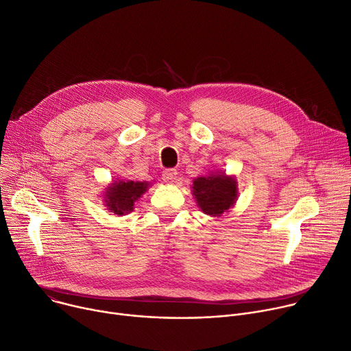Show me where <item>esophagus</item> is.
I'll use <instances>...</instances> for the list:
<instances>
[{
    "label": "esophagus",
    "mask_w": 351,
    "mask_h": 351,
    "mask_svg": "<svg viewBox=\"0 0 351 351\" xmlns=\"http://www.w3.org/2000/svg\"><path fill=\"white\" fill-rule=\"evenodd\" d=\"M176 178H178L176 169H165V171H162V179H164L165 182L173 183V182L176 180Z\"/></svg>",
    "instance_id": "obj_1"
}]
</instances>
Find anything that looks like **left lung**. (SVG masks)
I'll list each match as a JSON object with an SVG mask.
<instances>
[{"mask_svg":"<svg viewBox=\"0 0 351 351\" xmlns=\"http://www.w3.org/2000/svg\"><path fill=\"white\" fill-rule=\"evenodd\" d=\"M193 194L204 214L219 217L236 203V180L225 173L197 178L193 182Z\"/></svg>","mask_w":351,"mask_h":351,"instance_id":"1","label":"left lung"}]
</instances>
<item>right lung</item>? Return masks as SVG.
<instances>
[{
	"label": "right lung",
	"mask_w": 351,
	"mask_h": 351,
	"mask_svg": "<svg viewBox=\"0 0 351 351\" xmlns=\"http://www.w3.org/2000/svg\"><path fill=\"white\" fill-rule=\"evenodd\" d=\"M148 182H118L107 190L106 203L111 213L123 215L133 210L134 203L147 190Z\"/></svg>",
	"instance_id": "1"
}]
</instances>
